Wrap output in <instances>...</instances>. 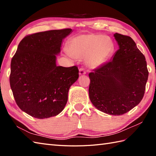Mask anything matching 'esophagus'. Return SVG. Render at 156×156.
<instances>
[{
  "mask_svg": "<svg viewBox=\"0 0 156 156\" xmlns=\"http://www.w3.org/2000/svg\"><path fill=\"white\" fill-rule=\"evenodd\" d=\"M86 74V70L84 68H80L79 69V74L80 75H83Z\"/></svg>",
  "mask_w": 156,
  "mask_h": 156,
  "instance_id": "34e87169",
  "label": "esophagus"
}]
</instances>
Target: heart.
Wrapping results in <instances>:
<instances>
[{"label":"heart","instance_id":"1","mask_svg":"<svg viewBox=\"0 0 156 156\" xmlns=\"http://www.w3.org/2000/svg\"><path fill=\"white\" fill-rule=\"evenodd\" d=\"M68 52L76 58H85L86 63L91 68H96L109 57L114 51L110 38L96 34L78 35L70 40Z\"/></svg>","mask_w":156,"mask_h":156}]
</instances>
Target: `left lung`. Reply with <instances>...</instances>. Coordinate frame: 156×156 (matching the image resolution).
I'll use <instances>...</instances> for the list:
<instances>
[{
	"instance_id": "1",
	"label": "left lung",
	"mask_w": 156,
	"mask_h": 156,
	"mask_svg": "<svg viewBox=\"0 0 156 156\" xmlns=\"http://www.w3.org/2000/svg\"><path fill=\"white\" fill-rule=\"evenodd\" d=\"M119 49L112 60L90 72L89 97L104 113L126 114L142 100L148 78L147 62L133 40L114 34Z\"/></svg>"
}]
</instances>
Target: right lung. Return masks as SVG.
I'll use <instances>...</instances> for the list:
<instances>
[{
  "label": "right lung",
  "instance_id": "right-lung-1",
  "mask_svg": "<svg viewBox=\"0 0 156 156\" xmlns=\"http://www.w3.org/2000/svg\"><path fill=\"white\" fill-rule=\"evenodd\" d=\"M71 28L27 35L20 42L10 64V85L20 109L38 119L64 110L69 88L77 80L76 66H56V55Z\"/></svg>",
  "mask_w": 156,
  "mask_h": 156
}]
</instances>
